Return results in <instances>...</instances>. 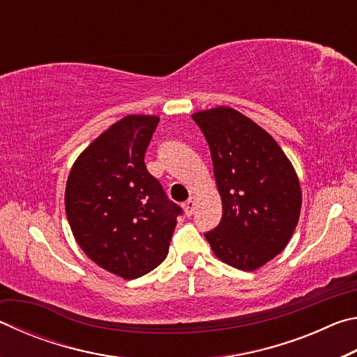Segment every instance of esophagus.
<instances>
[{"instance_id": "34e87169", "label": "esophagus", "mask_w": 357, "mask_h": 357, "mask_svg": "<svg viewBox=\"0 0 357 357\" xmlns=\"http://www.w3.org/2000/svg\"><path fill=\"white\" fill-rule=\"evenodd\" d=\"M183 208H184V213H185L187 217L192 215V214H193V209H195V197H190L189 200H187V202L183 204Z\"/></svg>"}]
</instances>
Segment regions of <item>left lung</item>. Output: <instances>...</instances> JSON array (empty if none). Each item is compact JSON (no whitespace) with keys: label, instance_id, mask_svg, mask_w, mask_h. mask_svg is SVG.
<instances>
[{"label":"left lung","instance_id":"left-lung-1","mask_svg":"<svg viewBox=\"0 0 357 357\" xmlns=\"http://www.w3.org/2000/svg\"><path fill=\"white\" fill-rule=\"evenodd\" d=\"M192 118L209 144L223 211L204 238L220 261L255 271L293 236L302 206L298 174L274 138L234 108L215 107Z\"/></svg>","mask_w":357,"mask_h":357}]
</instances>
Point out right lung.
Wrapping results in <instances>:
<instances>
[{"label": "right lung", "mask_w": 357, "mask_h": 357, "mask_svg": "<svg viewBox=\"0 0 357 357\" xmlns=\"http://www.w3.org/2000/svg\"><path fill=\"white\" fill-rule=\"evenodd\" d=\"M157 123L153 114L116 121L77 157L66 184V215L78 245L126 280L164 261L181 214L144 165Z\"/></svg>", "instance_id": "1"}]
</instances>
